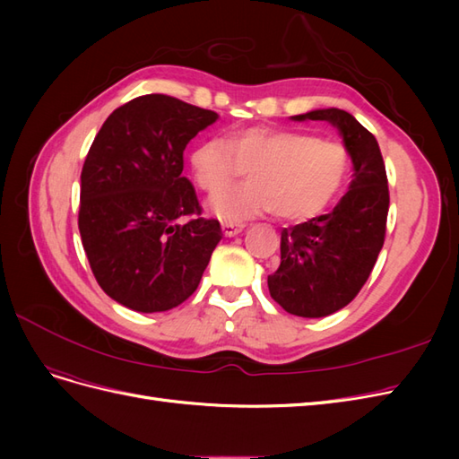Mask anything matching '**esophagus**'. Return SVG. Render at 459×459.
Here are the masks:
<instances>
[{
  "label": "esophagus",
  "mask_w": 459,
  "mask_h": 459,
  "mask_svg": "<svg viewBox=\"0 0 459 459\" xmlns=\"http://www.w3.org/2000/svg\"><path fill=\"white\" fill-rule=\"evenodd\" d=\"M221 230H224L226 238H233V235H238L245 230V224H231V221H224V224H221Z\"/></svg>",
  "instance_id": "esophagus-1"
}]
</instances>
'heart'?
Listing matches in <instances>:
<instances>
[{"instance_id": "b5f03b06", "label": "heart", "mask_w": 459, "mask_h": 459, "mask_svg": "<svg viewBox=\"0 0 459 459\" xmlns=\"http://www.w3.org/2000/svg\"><path fill=\"white\" fill-rule=\"evenodd\" d=\"M197 186L208 195L247 169L248 183L218 195L211 208L224 220L275 212L281 220H308L333 203L351 172L342 143L295 130L247 128L228 140L211 137L191 155Z\"/></svg>"}]
</instances>
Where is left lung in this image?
<instances>
[{
	"label": "left lung",
	"mask_w": 459,
	"mask_h": 459,
	"mask_svg": "<svg viewBox=\"0 0 459 459\" xmlns=\"http://www.w3.org/2000/svg\"><path fill=\"white\" fill-rule=\"evenodd\" d=\"M293 120L335 126L354 164L349 191L329 214L283 228L281 264L268 275L272 299L300 317H324L344 308L364 287L385 243L388 186L381 149L351 113L317 108Z\"/></svg>",
	"instance_id": "8db88e82"
}]
</instances>
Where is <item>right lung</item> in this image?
Returning a JSON list of instances; mask_svg holds the SVG:
<instances>
[{
  "mask_svg": "<svg viewBox=\"0 0 459 459\" xmlns=\"http://www.w3.org/2000/svg\"><path fill=\"white\" fill-rule=\"evenodd\" d=\"M216 120L214 110L149 93L113 110L95 135L78 228L97 283L122 307L164 312L199 287L221 228L201 216L184 151Z\"/></svg>",
  "mask_w": 459,
  "mask_h": 459,
  "instance_id": "right-lung-1",
  "label": "right lung"
}]
</instances>
